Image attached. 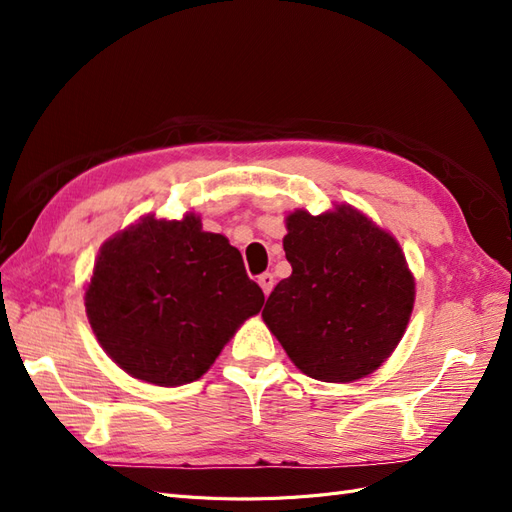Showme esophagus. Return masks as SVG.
<instances>
[{
	"instance_id": "obj_1",
	"label": "esophagus",
	"mask_w": 512,
	"mask_h": 512,
	"mask_svg": "<svg viewBox=\"0 0 512 512\" xmlns=\"http://www.w3.org/2000/svg\"><path fill=\"white\" fill-rule=\"evenodd\" d=\"M258 284H260L262 292L269 294V292L273 290V286H275V277H273V273H262V275L258 277Z\"/></svg>"
}]
</instances>
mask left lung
Returning <instances> with one entry per match:
<instances>
[{
	"instance_id": "left-lung-1",
	"label": "left lung",
	"mask_w": 512,
	"mask_h": 512,
	"mask_svg": "<svg viewBox=\"0 0 512 512\" xmlns=\"http://www.w3.org/2000/svg\"><path fill=\"white\" fill-rule=\"evenodd\" d=\"M292 275L262 318L290 361L322 382H352L389 359L414 305V277L399 243L352 207L288 218Z\"/></svg>"
}]
</instances>
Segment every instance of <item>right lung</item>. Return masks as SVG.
Instances as JSON below:
<instances>
[{
  "instance_id": "obj_1",
  "label": "right lung",
  "mask_w": 512,
  "mask_h": 512,
  "mask_svg": "<svg viewBox=\"0 0 512 512\" xmlns=\"http://www.w3.org/2000/svg\"><path fill=\"white\" fill-rule=\"evenodd\" d=\"M262 303L237 247L192 213L179 222L145 218L106 241L85 292L106 354L158 386L198 380Z\"/></svg>"
}]
</instances>
